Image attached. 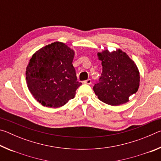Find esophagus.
Segmentation results:
<instances>
[{"mask_svg": "<svg viewBox=\"0 0 161 161\" xmlns=\"http://www.w3.org/2000/svg\"><path fill=\"white\" fill-rule=\"evenodd\" d=\"M84 83L86 84H92V80H91V79H88V80L84 81Z\"/></svg>", "mask_w": 161, "mask_h": 161, "instance_id": "1", "label": "esophagus"}]
</instances>
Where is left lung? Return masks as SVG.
I'll use <instances>...</instances> for the list:
<instances>
[{
	"instance_id": "obj_1",
	"label": "left lung",
	"mask_w": 161,
	"mask_h": 161,
	"mask_svg": "<svg viewBox=\"0 0 161 161\" xmlns=\"http://www.w3.org/2000/svg\"><path fill=\"white\" fill-rule=\"evenodd\" d=\"M102 61V73L93 87L99 99L107 104L118 106L129 102L139 87V71L128 54L121 50H108L97 54Z\"/></svg>"
}]
</instances>
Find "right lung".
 <instances>
[{
	"label": "right lung",
	"mask_w": 161,
	"mask_h": 161,
	"mask_svg": "<svg viewBox=\"0 0 161 161\" xmlns=\"http://www.w3.org/2000/svg\"><path fill=\"white\" fill-rule=\"evenodd\" d=\"M75 52L61 42L37 51L26 68L29 91L44 107L58 108L73 99L81 83L72 65Z\"/></svg>",
	"instance_id": "right-lung-1"
}]
</instances>
